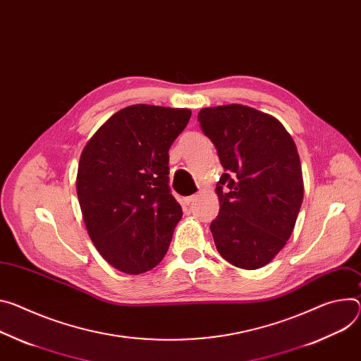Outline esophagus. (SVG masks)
Here are the masks:
<instances>
[{
  "label": "esophagus",
  "instance_id": "obj_1",
  "mask_svg": "<svg viewBox=\"0 0 361 361\" xmlns=\"http://www.w3.org/2000/svg\"><path fill=\"white\" fill-rule=\"evenodd\" d=\"M195 199H197V194H194V195H188V197H185L184 199V203L188 206V204H191Z\"/></svg>",
  "mask_w": 361,
  "mask_h": 361
}]
</instances>
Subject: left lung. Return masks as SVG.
I'll list each match as a JSON object with an SVG mask.
<instances>
[{"instance_id":"left-lung-1","label":"left lung","mask_w":361,"mask_h":361,"mask_svg":"<svg viewBox=\"0 0 361 361\" xmlns=\"http://www.w3.org/2000/svg\"><path fill=\"white\" fill-rule=\"evenodd\" d=\"M197 118L226 170L216 187L219 216L210 224L216 247L228 264L259 269L286 245L302 204L297 145L275 116L250 106L203 108Z\"/></svg>"}]
</instances>
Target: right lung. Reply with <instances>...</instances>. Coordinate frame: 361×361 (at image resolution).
Instances as JSON below:
<instances>
[{
  "label": "right lung",
  "instance_id": "obj_1",
  "mask_svg": "<svg viewBox=\"0 0 361 361\" xmlns=\"http://www.w3.org/2000/svg\"><path fill=\"white\" fill-rule=\"evenodd\" d=\"M190 109L133 105L86 142L76 177L89 238L109 265L144 274L166 256L181 206L169 187V149Z\"/></svg>",
  "mask_w": 361,
  "mask_h": 361
}]
</instances>
